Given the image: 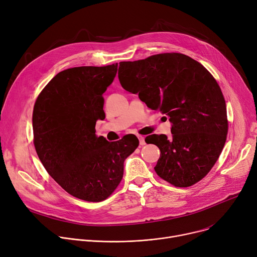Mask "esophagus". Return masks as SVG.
Masks as SVG:
<instances>
[{"label":"esophagus","instance_id":"34e87169","mask_svg":"<svg viewBox=\"0 0 257 257\" xmlns=\"http://www.w3.org/2000/svg\"><path fill=\"white\" fill-rule=\"evenodd\" d=\"M138 138H139V141H140V145L143 146V145L146 144V143H145V138H144L143 136H139Z\"/></svg>","mask_w":257,"mask_h":257}]
</instances>
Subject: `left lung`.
Wrapping results in <instances>:
<instances>
[{"label": "left lung", "instance_id": "8db88e82", "mask_svg": "<svg viewBox=\"0 0 257 257\" xmlns=\"http://www.w3.org/2000/svg\"><path fill=\"white\" fill-rule=\"evenodd\" d=\"M122 88L172 123V137L145 139L160 150L156 174L176 187L203 179L224 146L227 134L225 101L209 71L191 57L164 53L134 62H120Z\"/></svg>", "mask_w": 257, "mask_h": 257}]
</instances>
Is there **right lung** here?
I'll return each instance as SVG.
<instances>
[{"mask_svg": "<svg viewBox=\"0 0 257 257\" xmlns=\"http://www.w3.org/2000/svg\"><path fill=\"white\" fill-rule=\"evenodd\" d=\"M117 66L65 69L50 80L34 107L40 160L67 193L84 201L100 202L112 194L123 177L124 160L139 146L135 135L116 142L95 135L97 120L105 118L103 94Z\"/></svg>", "mask_w": 257, "mask_h": 257, "instance_id": "obj_1", "label": "right lung"}]
</instances>
